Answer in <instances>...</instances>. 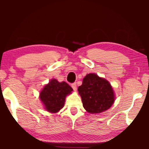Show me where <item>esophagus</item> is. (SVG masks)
<instances>
[{"label":"esophagus","instance_id":"1","mask_svg":"<svg viewBox=\"0 0 149 149\" xmlns=\"http://www.w3.org/2000/svg\"><path fill=\"white\" fill-rule=\"evenodd\" d=\"M71 86H72V89H74V90H77V83H73L71 84Z\"/></svg>","mask_w":149,"mask_h":149}]
</instances>
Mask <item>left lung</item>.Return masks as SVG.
<instances>
[{"mask_svg": "<svg viewBox=\"0 0 149 149\" xmlns=\"http://www.w3.org/2000/svg\"><path fill=\"white\" fill-rule=\"evenodd\" d=\"M78 91L84 109L89 113H100L107 111L115 102V95L109 81L97 74H87Z\"/></svg>", "mask_w": 149, "mask_h": 149, "instance_id": "1", "label": "left lung"}]
</instances>
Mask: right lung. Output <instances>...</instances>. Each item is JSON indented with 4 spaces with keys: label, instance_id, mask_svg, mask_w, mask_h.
<instances>
[{
    "label": "right lung",
    "instance_id": "right-lung-1",
    "mask_svg": "<svg viewBox=\"0 0 149 149\" xmlns=\"http://www.w3.org/2000/svg\"><path fill=\"white\" fill-rule=\"evenodd\" d=\"M72 91L67 83H60L56 79H52L40 91V99L47 111L57 113L64 107L66 96Z\"/></svg>",
    "mask_w": 149,
    "mask_h": 149
}]
</instances>
